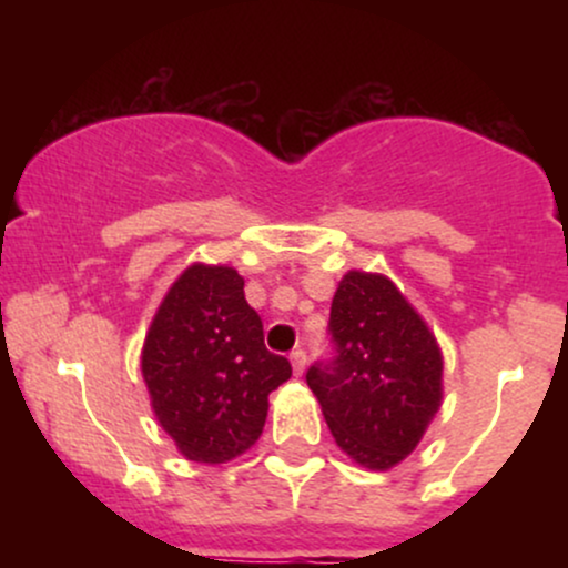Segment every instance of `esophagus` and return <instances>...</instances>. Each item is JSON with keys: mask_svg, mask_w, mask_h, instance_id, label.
<instances>
[{"mask_svg": "<svg viewBox=\"0 0 568 568\" xmlns=\"http://www.w3.org/2000/svg\"><path fill=\"white\" fill-rule=\"evenodd\" d=\"M291 363H293V374L302 376L306 368V352L304 349H293L291 352Z\"/></svg>", "mask_w": 568, "mask_h": 568, "instance_id": "esophagus-1", "label": "esophagus"}]
</instances>
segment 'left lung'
<instances>
[{
  "label": "left lung",
  "instance_id": "8db88e82",
  "mask_svg": "<svg viewBox=\"0 0 568 568\" xmlns=\"http://www.w3.org/2000/svg\"><path fill=\"white\" fill-rule=\"evenodd\" d=\"M334 357L306 371L338 448L368 470H389L419 446L443 400L433 331L384 275L352 270L331 302Z\"/></svg>",
  "mask_w": 568,
  "mask_h": 568
}]
</instances>
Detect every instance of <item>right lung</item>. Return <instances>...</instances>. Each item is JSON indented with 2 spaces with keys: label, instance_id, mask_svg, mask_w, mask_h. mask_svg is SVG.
Instances as JSON below:
<instances>
[{
  "label": "right lung",
  "instance_id": "1",
  "mask_svg": "<svg viewBox=\"0 0 568 568\" xmlns=\"http://www.w3.org/2000/svg\"><path fill=\"white\" fill-rule=\"evenodd\" d=\"M232 266L181 272L149 325L143 382L179 452L202 465L245 454L262 435L270 393L291 363L264 347V325Z\"/></svg>",
  "mask_w": 568,
  "mask_h": 568
}]
</instances>
